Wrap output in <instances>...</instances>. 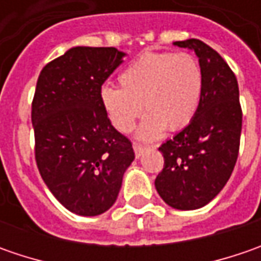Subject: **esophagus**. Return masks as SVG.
<instances>
[{
    "label": "esophagus",
    "mask_w": 261,
    "mask_h": 261,
    "mask_svg": "<svg viewBox=\"0 0 261 261\" xmlns=\"http://www.w3.org/2000/svg\"><path fill=\"white\" fill-rule=\"evenodd\" d=\"M134 151H135L136 158H139V156L142 155L145 151H148V148H146V146H142V145H135L134 146Z\"/></svg>",
    "instance_id": "1"
}]
</instances>
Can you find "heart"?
I'll list each match as a JSON object with an SVG mask.
<instances>
[{"label":"heart","instance_id":"b5f03b06","mask_svg":"<svg viewBox=\"0 0 261 261\" xmlns=\"http://www.w3.org/2000/svg\"><path fill=\"white\" fill-rule=\"evenodd\" d=\"M119 87H103L100 100L112 125L120 132L134 129L145 109L138 138L155 139L164 129L177 130L195 116L203 88L202 69L187 52H146L117 76ZM144 106H142V105Z\"/></svg>","mask_w":261,"mask_h":261}]
</instances>
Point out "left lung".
<instances>
[{
    "label": "left lung",
    "mask_w": 261,
    "mask_h": 261,
    "mask_svg": "<svg viewBox=\"0 0 261 261\" xmlns=\"http://www.w3.org/2000/svg\"><path fill=\"white\" fill-rule=\"evenodd\" d=\"M195 50L203 88L193 119L158 149L164 168L155 189L167 205L193 211L207 205L224 189L240 149L243 113L238 83L222 56L199 39L174 42Z\"/></svg>",
    "instance_id": "left-lung-1"
}]
</instances>
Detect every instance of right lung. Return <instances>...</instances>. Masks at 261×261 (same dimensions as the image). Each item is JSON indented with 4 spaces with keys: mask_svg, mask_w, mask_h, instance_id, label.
I'll return each mask as SVG.
<instances>
[{
    "mask_svg": "<svg viewBox=\"0 0 261 261\" xmlns=\"http://www.w3.org/2000/svg\"><path fill=\"white\" fill-rule=\"evenodd\" d=\"M116 47L75 46L42 69L33 103L37 168L52 195L72 214L95 216L117 199L135 160L100 100L101 86L123 62Z\"/></svg>",
    "mask_w": 261,
    "mask_h": 261,
    "instance_id": "right-lung-1",
    "label": "right lung"
}]
</instances>
